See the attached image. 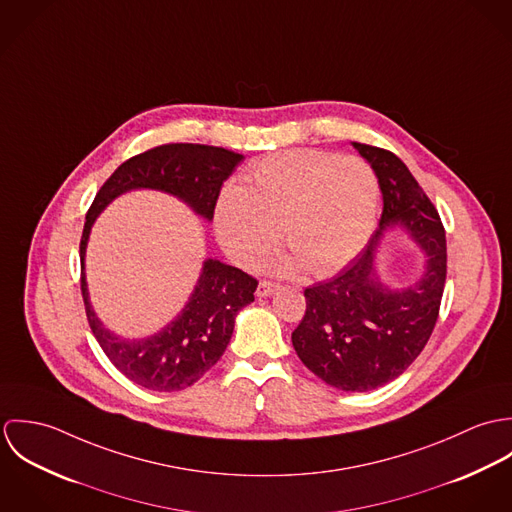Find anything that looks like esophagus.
Segmentation results:
<instances>
[{
	"mask_svg": "<svg viewBox=\"0 0 512 512\" xmlns=\"http://www.w3.org/2000/svg\"><path fill=\"white\" fill-rule=\"evenodd\" d=\"M278 288H280V284L270 282V280H262V282L258 284V288H256V295H258V297H268V295H272V293L276 292Z\"/></svg>",
	"mask_w": 512,
	"mask_h": 512,
	"instance_id": "obj_1",
	"label": "esophagus"
}]
</instances>
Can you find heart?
Returning a JSON list of instances; mask_svg holds the SVG:
<instances>
[{"label": "heart", "instance_id": "b5f03b06", "mask_svg": "<svg viewBox=\"0 0 512 512\" xmlns=\"http://www.w3.org/2000/svg\"><path fill=\"white\" fill-rule=\"evenodd\" d=\"M378 179L355 155L290 149L256 161L244 187L228 183L215 205L222 248L244 266L278 240L292 252L282 264L329 276L365 246L378 213Z\"/></svg>", "mask_w": 512, "mask_h": 512}]
</instances>
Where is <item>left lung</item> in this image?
Here are the masks:
<instances>
[{
  "mask_svg": "<svg viewBox=\"0 0 512 512\" xmlns=\"http://www.w3.org/2000/svg\"><path fill=\"white\" fill-rule=\"evenodd\" d=\"M372 165L382 191L380 228L329 282L307 288L305 315L292 333L297 357L313 374L345 392L374 390L398 378L424 351L438 321L447 274L445 228L434 203L392 151L353 144ZM400 223L427 252V272L396 293L375 276L381 232Z\"/></svg>",
  "mask_w": 512,
  "mask_h": 512,
  "instance_id": "obj_1",
  "label": "left lung"
}]
</instances>
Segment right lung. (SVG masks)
Masks as SVG:
<instances>
[{
	"mask_svg": "<svg viewBox=\"0 0 512 512\" xmlns=\"http://www.w3.org/2000/svg\"><path fill=\"white\" fill-rule=\"evenodd\" d=\"M240 161V153L203 144H165L147 149L124 161L106 179L86 213L80 238V292L88 325L110 363L147 390H183L217 365L232 337L236 313L254 301L258 280L219 260H207L195 292L177 319L153 337L126 341L100 323L88 301L84 254L90 226L112 199L130 189L171 193L211 220L220 187Z\"/></svg>",
	"mask_w": 512,
	"mask_h": 512,
	"instance_id": "right-lung-1",
	"label": "right lung"
}]
</instances>
